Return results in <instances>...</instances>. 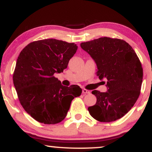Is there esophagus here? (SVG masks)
<instances>
[{"mask_svg":"<svg viewBox=\"0 0 152 152\" xmlns=\"http://www.w3.org/2000/svg\"><path fill=\"white\" fill-rule=\"evenodd\" d=\"M83 94H90V91L87 90V89H83Z\"/></svg>","mask_w":152,"mask_h":152,"instance_id":"1","label":"esophagus"}]
</instances>
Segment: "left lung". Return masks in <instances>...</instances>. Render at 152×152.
Returning a JSON list of instances; mask_svg holds the SVG:
<instances>
[{"instance_id": "8db88e82", "label": "left lung", "mask_w": 152, "mask_h": 152, "mask_svg": "<svg viewBox=\"0 0 152 152\" xmlns=\"http://www.w3.org/2000/svg\"><path fill=\"white\" fill-rule=\"evenodd\" d=\"M81 48L97 65L96 75L107 80V92L94 90L96 103L89 114L100 122L115 121L131 110L139 96L143 71L133 48L125 40L102 37L82 42Z\"/></svg>"}]
</instances>
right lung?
Masks as SVG:
<instances>
[{
	"label": "right lung",
	"instance_id": "1",
	"mask_svg": "<svg viewBox=\"0 0 152 152\" xmlns=\"http://www.w3.org/2000/svg\"><path fill=\"white\" fill-rule=\"evenodd\" d=\"M78 46L54 38L27 45L16 61L13 81L27 114L41 123L56 124L67 116L72 100L80 96L78 85L66 87L54 76L67 67Z\"/></svg>",
	"mask_w": 152,
	"mask_h": 152
}]
</instances>
